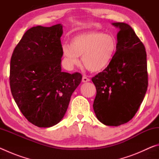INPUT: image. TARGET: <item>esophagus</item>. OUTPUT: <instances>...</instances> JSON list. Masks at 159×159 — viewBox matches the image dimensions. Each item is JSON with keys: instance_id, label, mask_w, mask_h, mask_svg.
<instances>
[{"instance_id": "1", "label": "esophagus", "mask_w": 159, "mask_h": 159, "mask_svg": "<svg viewBox=\"0 0 159 159\" xmlns=\"http://www.w3.org/2000/svg\"><path fill=\"white\" fill-rule=\"evenodd\" d=\"M90 80L89 78H88L87 76H83V78H82V81H83V83L90 81Z\"/></svg>"}]
</instances>
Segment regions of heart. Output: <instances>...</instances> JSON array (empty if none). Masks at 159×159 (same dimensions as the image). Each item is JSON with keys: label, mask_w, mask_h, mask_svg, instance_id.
Listing matches in <instances>:
<instances>
[{"label": "heart", "mask_w": 159, "mask_h": 159, "mask_svg": "<svg viewBox=\"0 0 159 159\" xmlns=\"http://www.w3.org/2000/svg\"><path fill=\"white\" fill-rule=\"evenodd\" d=\"M117 42L111 34L102 31H90L77 34L70 39L69 45H62V55L66 66L74 68L80 64L79 56L84 66L91 71L106 69L114 58Z\"/></svg>", "instance_id": "obj_1"}]
</instances>
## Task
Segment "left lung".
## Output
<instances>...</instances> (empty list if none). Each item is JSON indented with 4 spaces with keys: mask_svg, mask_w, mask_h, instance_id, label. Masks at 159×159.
Wrapping results in <instances>:
<instances>
[{
    "mask_svg": "<svg viewBox=\"0 0 159 159\" xmlns=\"http://www.w3.org/2000/svg\"><path fill=\"white\" fill-rule=\"evenodd\" d=\"M112 25L120 29L116 52L109 65L92 78L97 90L93 109L103 124L118 126L134 117L146 94L147 52L130 26Z\"/></svg>",
    "mask_w": 159,
    "mask_h": 159,
    "instance_id": "left-lung-1",
    "label": "left lung"
}]
</instances>
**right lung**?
Returning a JSON list of instances; mask_svg holds the SVG:
<instances>
[{"mask_svg": "<svg viewBox=\"0 0 159 159\" xmlns=\"http://www.w3.org/2000/svg\"><path fill=\"white\" fill-rule=\"evenodd\" d=\"M62 33L60 24L29 29L10 60L13 98L28 121L40 128L52 127L62 119L82 79L79 72L61 71Z\"/></svg>", "mask_w": 159, "mask_h": 159, "instance_id": "right-lung-1", "label": "right lung"}]
</instances>
